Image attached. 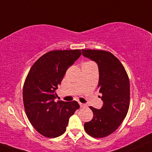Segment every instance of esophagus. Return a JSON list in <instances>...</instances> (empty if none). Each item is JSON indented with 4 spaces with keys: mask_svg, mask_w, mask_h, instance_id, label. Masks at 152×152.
Instances as JSON below:
<instances>
[{
    "mask_svg": "<svg viewBox=\"0 0 152 152\" xmlns=\"http://www.w3.org/2000/svg\"><path fill=\"white\" fill-rule=\"evenodd\" d=\"M79 104H80V107H86V104H83V103H79Z\"/></svg>",
    "mask_w": 152,
    "mask_h": 152,
    "instance_id": "esophagus-1",
    "label": "esophagus"
}]
</instances>
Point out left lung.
Returning a JSON list of instances; mask_svg holds the SVG:
<instances>
[{"label": "left lung", "instance_id": "1", "mask_svg": "<svg viewBox=\"0 0 152 152\" xmlns=\"http://www.w3.org/2000/svg\"><path fill=\"white\" fill-rule=\"evenodd\" d=\"M84 57L97 64L99 93L103 106L90 107L93 118L84 124L88 135L96 138L107 137L118 128L127 115L130 104V81L121 62L112 53L100 50H83Z\"/></svg>", "mask_w": 152, "mask_h": 152}]
</instances>
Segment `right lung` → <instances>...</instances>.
Instances as JSON below:
<instances>
[{"mask_svg": "<svg viewBox=\"0 0 152 152\" xmlns=\"http://www.w3.org/2000/svg\"><path fill=\"white\" fill-rule=\"evenodd\" d=\"M80 55V50L50 51L34 63L26 76L23 87L26 114L34 128L45 137L62 135L69 119L79 109L76 101L55 99L57 86Z\"/></svg>", "mask_w": 152, "mask_h": 152, "instance_id": "add662e5", "label": "right lung"}]
</instances>
